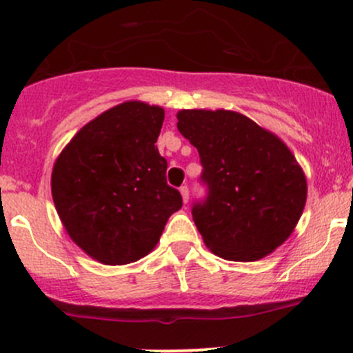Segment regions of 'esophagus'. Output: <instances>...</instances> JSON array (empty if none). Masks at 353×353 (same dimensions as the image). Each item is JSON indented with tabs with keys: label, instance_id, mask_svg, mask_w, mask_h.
I'll return each mask as SVG.
<instances>
[{
	"label": "esophagus",
	"instance_id": "obj_1",
	"mask_svg": "<svg viewBox=\"0 0 353 353\" xmlns=\"http://www.w3.org/2000/svg\"><path fill=\"white\" fill-rule=\"evenodd\" d=\"M179 191H181V196H183L184 203H188V201H189V188H188V185H181Z\"/></svg>",
	"mask_w": 353,
	"mask_h": 353
}]
</instances>
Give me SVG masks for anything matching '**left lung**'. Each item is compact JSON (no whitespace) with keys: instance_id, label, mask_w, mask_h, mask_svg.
<instances>
[{"instance_id":"1","label":"left lung","mask_w":353,"mask_h":353,"mask_svg":"<svg viewBox=\"0 0 353 353\" xmlns=\"http://www.w3.org/2000/svg\"><path fill=\"white\" fill-rule=\"evenodd\" d=\"M177 129L199 152L206 197L192 219L209 250L256 261L283 245L307 201V179L280 139L231 110H181Z\"/></svg>"}]
</instances>
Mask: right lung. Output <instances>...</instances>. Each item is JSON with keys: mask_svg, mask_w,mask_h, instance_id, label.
<instances>
[{"mask_svg": "<svg viewBox=\"0 0 353 353\" xmlns=\"http://www.w3.org/2000/svg\"><path fill=\"white\" fill-rule=\"evenodd\" d=\"M164 108L125 102L77 132L52 172V196L70 238L103 265L149 254L183 206L156 142Z\"/></svg>", "mask_w": 353, "mask_h": 353, "instance_id": "add662e5", "label": "right lung"}]
</instances>
